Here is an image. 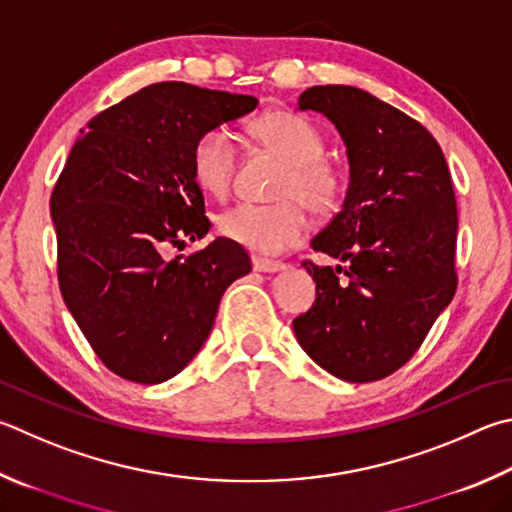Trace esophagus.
Listing matches in <instances>:
<instances>
[{
    "mask_svg": "<svg viewBox=\"0 0 512 512\" xmlns=\"http://www.w3.org/2000/svg\"><path fill=\"white\" fill-rule=\"evenodd\" d=\"M253 268L259 273H280L286 268L284 262H277V259H266V257H253Z\"/></svg>",
    "mask_w": 512,
    "mask_h": 512,
    "instance_id": "34e87169",
    "label": "esophagus"
}]
</instances>
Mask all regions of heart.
<instances>
[{
	"label": "heart",
	"mask_w": 512,
	"mask_h": 512,
	"mask_svg": "<svg viewBox=\"0 0 512 512\" xmlns=\"http://www.w3.org/2000/svg\"><path fill=\"white\" fill-rule=\"evenodd\" d=\"M262 150L280 156L284 170L277 203H237L219 215V232L255 253H282L300 244L311 210L331 212L342 194V176L322 159L324 136L311 120L291 111H268L250 125ZM237 172V147L228 129L212 127L192 147V176L201 190L224 197Z\"/></svg>",
	"instance_id": "obj_1"
}]
</instances>
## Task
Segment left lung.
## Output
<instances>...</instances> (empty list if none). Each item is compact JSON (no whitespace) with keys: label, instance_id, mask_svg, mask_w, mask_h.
I'll list each match as a JSON object with an SVG mask.
<instances>
[{"label":"left lung","instance_id":"1","mask_svg":"<svg viewBox=\"0 0 512 512\" xmlns=\"http://www.w3.org/2000/svg\"><path fill=\"white\" fill-rule=\"evenodd\" d=\"M336 125L349 188L311 248L349 266L304 262L315 302L293 320L300 347L340 380L371 383L410 360L457 291V199L439 143L367 91L311 87L297 100Z\"/></svg>","mask_w":512,"mask_h":512}]
</instances>
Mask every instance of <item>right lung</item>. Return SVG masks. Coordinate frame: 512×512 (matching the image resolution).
Returning <instances> with one entry per match:
<instances>
[{
    "label": "right lung",
    "instance_id": "obj_1",
    "mask_svg": "<svg viewBox=\"0 0 512 512\" xmlns=\"http://www.w3.org/2000/svg\"><path fill=\"white\" fill-rule=\"evenodd\" d=\"M257 98L156 82L100 111L51 194L64 304L102 365L141 385L172 378L208 340L226 288L250 273L217 237L188 257L170 246L210 230L192 147Z\"/></svg>",
    "mask_w": 512,
    "mask_h": 512
}]
</instances>
